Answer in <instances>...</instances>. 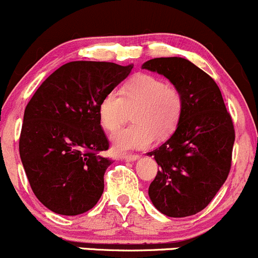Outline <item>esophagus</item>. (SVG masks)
<instances>
[{"label":"esophagus","instance_id":"obj_1","mask_svg":"<svg viewBox=\"0 0 258 258\" xmlns=\"http://www.w3.org/2000/svg\"><path fill=\"white\" fill-rule=\"evenodd\" d=\"M138 158H140V156H138V154H126V156L123 157L124 161H127V162H134V161H137Z\"/></svg>","mask_w":258,"mask_h":258}]
</instances>
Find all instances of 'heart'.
<instances>
[{"label":"heart","mask_w":258,"mask_h":258,"mask_svg":"<svg viewBox=\"0 0 258 258\" xmlns=\"http://www.w3.org/2000/svg\"><path fill=\"white\" fill-rule=\"evenodd\" d=\"M132 120L136 123L122 127L111 136L116 153L141 150L153 143L154 137L163 138L178 126L183 111V96L174 86L161 78L137 74L127 81L121 93L112 90L102 97L99 117L108 131L117 128L134 108Z\"/></svg>","instance_id":"obj_1"}]
</instances>
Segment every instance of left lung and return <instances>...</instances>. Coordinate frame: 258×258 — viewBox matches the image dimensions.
<instances>
[{"instance_id": "8db88e82", "label": "left lung", "mask_w": 258, "mask_h": 258, "mask_svg": "<svg viewBox=\"0 0 258 258\" xmlns=\"http://www.w3.org/2000/svg\"><path fill=\"white\" fill-rule=\"evenodd\" d=\"M142 68L163 75L183 96L174 134L147 153L161 167L148 195L164 215H194L208 207L229 175L235 142L231 116L213 78L188 59L154 58Z\"/></svg>"}]
</instances>
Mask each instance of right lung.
<instances>
[{
	"label": "right lung",
	"mask_w": 258,
	"mask_h": 258,
	"mask_svg": "<svg viewBox=\"0 0 258 258\" xmlns=\"http://www.w3.org/2000/svg\"><path fill=\"white\" fill-rule=\"evenodd\" d=\"M107 61H70L50 74L29 100L20 156L31 188L53 213L73 216L93 209L112 161L99 105L131 73Z\"/></svg>",
	"instance_id": "right-lung-1"
}]
</instances>
